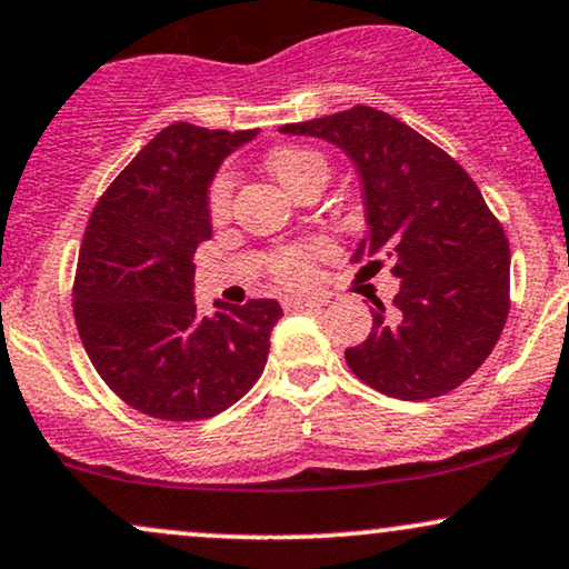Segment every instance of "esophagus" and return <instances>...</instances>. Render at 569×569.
I'll list each match as a JSON object with an SVG mask.
<instances>
[{
	"label": "esophagus",
	"mask_w": 569,
	"mask_h": 569,
	"mask_svg": "<svg viewBox=\"0 0 569 569\" xmlns=\"http://www.w3.org/2000/svg\"><path fill=\"white\" fill-rule=\"evenodd\" d=\"M283 305H286V310H315V307H323V299H318V297H286Z\"/></svg>",
	"instance_id": "esophagus-1"
}]
</instances>
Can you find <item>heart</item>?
I'll return each mask as SVG.
<instances>
[{"mask_svg": "<svg viewBox=\"0 0 569 569\" xmlns=\"http://www.w3.org/2000/svg\"><path fill=\"white\" fill-rule=\"evenodd\" d=\"M267 169H270L272 177L283 184L289 193H299L305 184L320 182L326 184L328 180V161L318 150L312 148H276L270 156H267ZM232 172L228 167L219 169L214 180H211L209 188V211L211 217H224L230 209L232 198ZM312 257L315 249H283L278 251L276 259H272V272L283 286H305L307 280L312 278Z\"/></svg>", "mask_w": 569, "mask_h": 569, "instance_id": "obj_1", "label": "heart"}]
</instances>
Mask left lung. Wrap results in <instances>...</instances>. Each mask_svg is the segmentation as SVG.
I'll return each mask as SVG.
<instances>
[{
	"mask_svg": "<svg viewBox=\"0 0 569 569\" xmlns=\"http://www.w3.org/2000/svg\"><path fill=\"white\" fill-rule=\"evenodd\" d=\"M320 137L360 174L366 236L352 262L400 278L392 310L373 299L368 339L345 352L376 392L429 400L469 379L509 315V241L475 180L442 148L395 116L355 106L280 127Z\"/></svg>",
	"mask_w": 569,
	"mask_h": 569,
	"instance_id": "1",
	"label": "left lung"
}]
</instances>
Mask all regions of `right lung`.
Masks as SVG:
<instances>
[{"label": "right lung", "instance_id": "add662e5", "mask_svg": "<svg viewBox=\"0 0 569 569\" xmlns=\"http://www.w3.org/2000/svg\"><path fill=\"white\" fill-rule=\"evenodd\" d=\"M259 129H161L89 217L73 280L81 345L127 406L163 421L222 413L262 376L276 299L198 315V243L211 238L209 184Z\"/></svg>", "mask_w": 569, "mask_h": 569}]
</instances>
